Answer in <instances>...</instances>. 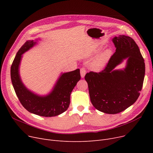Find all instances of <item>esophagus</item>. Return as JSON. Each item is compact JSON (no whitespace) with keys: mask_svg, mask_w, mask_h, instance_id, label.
Returning a JSON list of instances; mask_svg holds the SVG:
<instances>
[{"mask_svg":"<svg viewBox=\"0 0 153 153\" xmlns=\"http://www.w3.org/2000/svg\"><path fill=\"white\" fill-rule=\"evenodd\" d=\"M80 72H81V77L83 78L85 76V74H86V70H85V69L84 68H82L81 69V70H80Z\"/></svg>","mask_w":153,"mask_h":153,"instance_id":"obj_1","label":"esophagus"}]
</instances>
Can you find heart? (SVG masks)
I'll use <instances>...</instances> for the list:
<instances>
[{"mask_svg":"<svg viewBox=\"0 0 153 153\" xmlns=\"http://www.w3.org/2000/svg\"><path fill=\"white\" fill-rule=\"evenodd\" d=\"M112 55V51L110 49L103 51L93 64L92 67L95 70H99L105 65Z\"/></svg>","mask_w":153,"mask_h":153,"instance_id":"b5f03b06","label":"heart"}]
</instances>
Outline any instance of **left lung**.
Masks as SVG:
<instances>
[{
	"label": "left lung",
	"instance_id": "obj_1",
	"mask_svg": "<svg viewBox=\"0 0 153 153\" xmlns=\"http://www.w3.org/2000/svg\"><path fill=\"white\" fill-rule=\"evenodd\" d=\"M112 41L116 50L105 69L99 72H88L85 79L94 107L103 113L116 114L130 107L139 97L145 64L133 38L119 35ZM126 58H128L127 65L124 70H113Z\"/></svg>",
	"mask_w": 153,
	"mask_h": 153
}]
</instances>
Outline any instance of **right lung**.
<instances>
[{
  "label": "right lung",
  "mask_w": 153,
  "mask_h": 153,
  "mask_svg": "<svg viewBox=\"0 0 153 153\" xmlns=\"http://www.w3.org/2000/svg\"><path fill=\"white\" fill-rule=\"evenodd\" d=\"M35 43L34 40H29L17 52L10 69L12 85L19 101L29 112L42 117H54L63 113L68 108L71 92L81 79L80 70L77 69L62 74L53 91L46 97H40L31 92L21 81L19 67L22 54Z\"/></svg>",
  "instance_id": "add662e5"
}]
</instances>
